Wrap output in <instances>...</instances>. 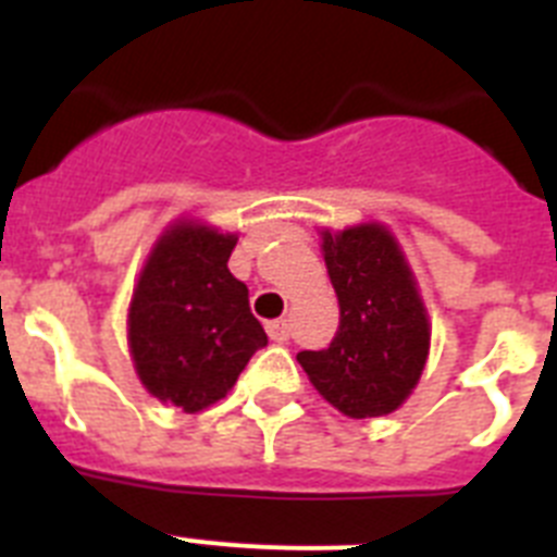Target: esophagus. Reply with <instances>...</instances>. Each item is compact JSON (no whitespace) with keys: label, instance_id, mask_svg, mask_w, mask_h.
Instances as JSON below:
<instances>
[{"label":"esophagus","instance_id":"1","mask_svg":"<svg viewBox=\"0 0 557 557\" xmlns=\"http://www.w3.org/2000/svg\"><path fill=\"white\" fill-rule=\"evenodd\" d=\"M264 329H268L270 339H275V343H287L289 339V323L284 321V318H278V321H270Z\"/></svg>","mask_w":557,"mask_h":557}]
</instances>
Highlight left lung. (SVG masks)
<instances>
[{
	"label": "left lung",
	"instance_id": "8db88e82",
	"mask_svg": "<svg viewBox=\"0 0 557 557\" xmlns=\"http://www.w3.org/2000/svg\"><path fill=\"white\" fill-rule=\"evenodd\" d=\"M323 259L339 326L329 348L301 351L298 362L343 416H387L405 405L430 354V318L412 270L379 223L323 231Z\"/></svg>",
	"mask_w": 557,
	"mask_h": 557
}]
</instances>
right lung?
Wrapping results in <instances>:
<instances>
[{
    "mask_svg": "<svg viewBox=\"0 0 557 557\" xmlns=\"http://www.w3.org/2000/svg\"><path fill=\"white\" fill-rule=\"evenodd\" d=\"M234 234L181 220L156 243L127 309V346L141 385L198 412L234 387L268 334L248 287L228 270Z\"/></svg>",
    "mask_w": 557,
    "mask_h": 557,
    "instance_id": "1",
    "label": "right lung"
}]
</instances>
